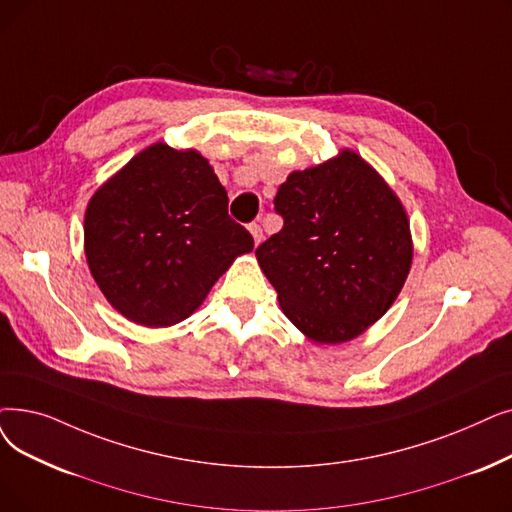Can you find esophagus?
Listing matches in <instances>:
<instances>
[{"label": "esophagus", "instance_id": "1", "mask_svg": "<svg viewBox=\"0 0 512 512\" xmlns=\"http://www.w3.org/2000/svg\"><path fill=\"white\" fill-rule=\"evenodd\" d=\"M249 232L253 234L255 244H259V242H261V238H263V230H261V226H259V224H251V226H249Z\"/></svg>", "mask_w": 512, "mask_h": 512}]
</instances>
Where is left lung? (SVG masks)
<instances>
[{
  "mask_svg": "<svg viewBox=\"0 0 512 512\" xmlns=\"http://www.w3.org/2000/svg\"><path fill=\"white\" fill-rule=\"evenodd\" d=\"M278 234L255 255L284 316L316 343L351 341L393 305L412 265L402 201L358 152L303 171L278 188Z\"/></svg>",
  "mask_w": 512,
  "mask_h": 512,
  "instance_id": "left-lung-1",
  "label": "left lung"
}]
</instances>
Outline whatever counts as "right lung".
<instances>
[{
    "instance_id": "obj_1",
    "label": "right lung",
    "mask_w": 512,
    "mask_h": 512,
    "mask_svg": "<svg viewBox=\"0 0 512 512\" xmlns=\"http://www.w3.org/2000/svg\"><path fill=\"white\" fill-rule=\"evenodd\" d=\"M85 257L127 320H186L253 236L228 215V192L196 150L157 142L102 184L85 211Z\"/></svg>"
}]
</instances>
